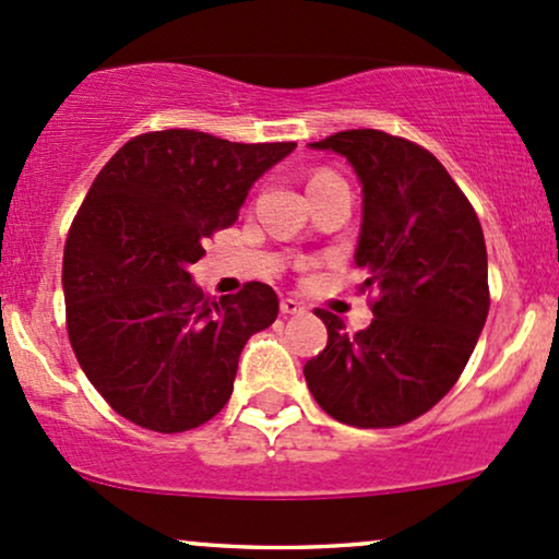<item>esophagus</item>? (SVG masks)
<instances>
[{
  "mask_svg": "<svg viewBox=\"0 0 559 559\" xmlns=\"http://www.w3.org/2000/svg\"><path fill=\"white\" fill-rule=\"evenodd\" d=\"M280 309H282V313H304V304L296 298H282Z\"/></svg>",
  "mask_w": 559,
  "mask_h": 559,
  "instance_id": "1",
  "label": "esophagus"
}]
</instances>
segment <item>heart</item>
<instances>
[{
  "label": "heart",
  "instance_id": "1",
  "mask_svg": "<svg viewBox=\"0 0 559 559\" xmlns=\"http://www.w3.org/2000/svg\"><path fill=\"white\" fill-rule=\"evenodd\" d=\"M319 177H322V174H319Z\"/></svg>",
  "mask_w": 559,
  "mask_h": 559
}]
</instances>
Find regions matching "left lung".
Segmentation results:
<instances>
[{"mask_svg":"<svg viewBox=\"0 0 559 559\" xmlns=\"http://www.w3.org/2000/svg\"><path fill=\"white\" fill-rule=\"evenodd\" d=\"M311 150L343 155L361 185L354 261L372 324L348 335L317 311L328 346L306 361L317 404L354 428H396L460 380L488 317V259L473 205L436 155L378 129L337 131Z\"/></svg>","mask_w":559,"mask_h":559,"instance_id":"left-lung-1","label":"left lung"}]
</instances>
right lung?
Listing matches in <instances>:
<instances>
[{"label":"right lung","mask_w":559,"mask_h":559,"mask_svg":"<svg viewBox=\"0 0 559 559\" xmlns=\"http://www.w3.org/2000/svg\"><path fill=\"white\" fill-rule=\"evenodd\" d=\"M293 150L166 129L134 136L97 174L68 231L62 293L73 354L121 417L181 432L224 409L248 337L280 300L263 282L211 300L190 266Z\"/></svg>","instance_id":"right-lung-1"}]
</instances>
